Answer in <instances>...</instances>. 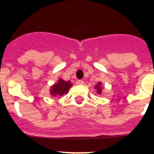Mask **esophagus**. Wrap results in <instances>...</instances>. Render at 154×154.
<instances>
[{
	"label": "esophagus",
	"mask_w": 154,
	"mask_h": 154,
	"mask_svg": "<svg viewBox=\"0 0 154 154\" xmlns=\"http://www.w3.org/2000/svg\"><path fill=\"white\" fill-rule=\"evenodd\" d=\"M77 84L78 85H84V82L82 80H78L77 81Z\"/></svg>",
	"instance_id": "1"
}]
</instances>
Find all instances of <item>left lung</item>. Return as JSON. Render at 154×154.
<instances>
[{
  "label": "left lung",
  "mask_w": 154,
  "mask_h": 154,
  "mask_svg": "<svg viewBox=\"0 0 154 154\" xmlns=\"http://www.w3.org/2000/svg\"><path fill=\"white\" fill-rule=\"evenodd\" d=\"M95 89H97V93L100 95L102 93V86H101V82H98L95 86Z\"/></svg>",
  "instance_id": "1"
}]
</instances>
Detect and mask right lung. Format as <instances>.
Segmentation results:
<instances>
[{
    "mask_svg": "<svg viewBox=\"0 0 154 154\" xmlns=\"http://www.w3.org/2000/svg\"><path fill=\"white\" fill-rule=\"evenodd\" d=\"M72 86L70 81L65 82L62 79L58 80L57 83H56L50 88V94L53 97L62 96L63 94H66L69 89Z\"/></svg>",
    "mask_w": 154,
    "mask_h": 154,
    "instance_id": "right-lung-1",
    "label": "right lung"
}]
</instances>
